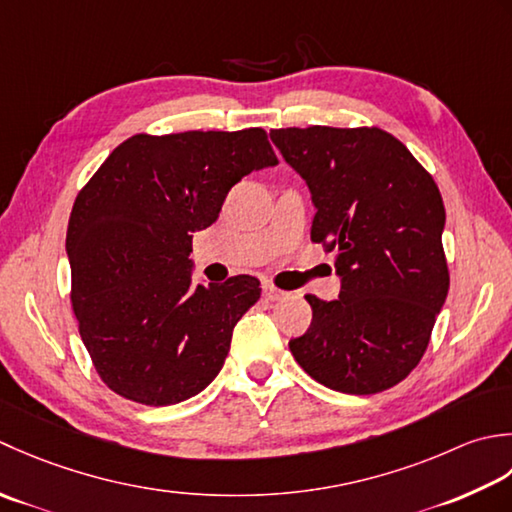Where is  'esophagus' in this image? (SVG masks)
Wrapping results in <instances>:
<instances>
[{
    "label": "esophagus",
    "instance_id": "esophagus-1",
    "mask_svg": "<svg viewBox=\"0 0 512 512\" xmlns=\"http://www.w3.org/2000/svg\"><path fill=\"white\" fill-rule=\"evenodd\" d=\"M263 296H265V300H283V298H287V291H283V289H278V287H274L271 283H265L263 285Z\"/></svg>",
    "mask_w": 512,
    "mask_h": 512
}]
</instances>
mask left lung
Segmentation results:
<instances>
[{"mask_svg": "<svg viewBox=\"0 0 512 512\" xmlns=\"http://www.w3.org/2000/svg\"><path fill=\"white\" fill-rule=\"evenodd\" d=\"M269 137L307 181L311 241L336 254L342 278L338 300L305 296L314 318L289 349L333 391H387L420 364L448 294L442 194L380 128L311 125Z\"/></svg>", "mask_w": 512, "mask_h": 512, "instance_id": "1", "label": "left lung"}]
</instances>
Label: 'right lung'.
<instances>
[{"label": "right lung", "mask_w": 512, "mask_h": 512, "mask_svg": "<svg viewBox=\"0 0 512 512\" xmlns=\"http://www.w3.org/2000/svg\"><path fill=\"white\" fill-rule=\"evenodd\" d=\"M276 163L263 128L141 132L81 187L66 234L70 300L108 389L168 406L216 378L260 283L192 287V232L216 221L232 185Z\"/></svg>", "instance_id": "add662e5"}]
</instances>
